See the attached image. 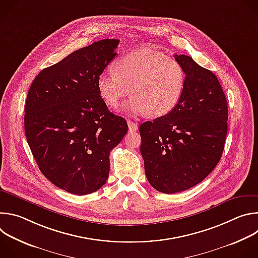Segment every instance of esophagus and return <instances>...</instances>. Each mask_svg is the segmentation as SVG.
<instances>
[{
    "label": "esophagus",
    "mask_w": 258,
    "mask_h": 258,
    "mask_svg": "<svg viewBox=\"0 0 258 258\" xmlns=\"http://www.w3.org/2000/svg\"><path fill=\"white\" fill-rule=\"evenodd\" d=\"M127 125H128L130 132H136V131H138V123H136V122H134V121H131V120H127Z\"/></svg>",
    "instance_id": "obj_1"
}]
</instances>
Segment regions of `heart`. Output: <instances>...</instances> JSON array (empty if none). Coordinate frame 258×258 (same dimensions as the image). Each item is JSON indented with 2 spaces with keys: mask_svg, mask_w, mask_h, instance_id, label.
I'll return each mask as SVG.
<instances>
[{
  "mask_svg": "<svg viewBox=\"0 0 258 258\" xmlns=\"http://www.w3.org/2000/svg\"><path fill=\"white\" fill-rule=\"evenodd\" d=\"M113 71L99 76V95L108 107L116 109L131 92L133 97L124 110L132 116L146 112L154 117L167 114L185 89L186 72L180 63L150 49L123 55L114 63Z\"/></svg>",
  "mask_w": 258,
  "mask_h": 258,
  "instance_id": "obj_1",
  "label": "heart"
}]
</instances>
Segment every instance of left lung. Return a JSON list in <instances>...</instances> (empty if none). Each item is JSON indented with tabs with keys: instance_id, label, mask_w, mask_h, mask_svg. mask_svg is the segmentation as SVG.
Listing matches in <instances>:
<instances>
[{
	"instance_id": "obj_1",
	"label": "left lung",
	"mask_w": 258,
	"mask_h": 258,
	"mask_svg": "<svg viewBox=\"0 0 258 258\" xmlns=\"http://www.w3.org/2000/svg\"><path fill=\"white\" fill-rule=\"evenodd\" d=\"M174 58L186 72L179 102L139 128L147 179L165 194L201 182L222 158L228 132L227 99L214 73L190 56Z\"/></svg>"
}]
</instances>
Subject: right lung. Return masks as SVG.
<instances>
[{
  "mask_svg": "<svg viewBox=\"0 0 258 258\" xmlns=\"http://www.w3.org/2000/svg\"><path fill=\"white\" fill-rule=\"evenodd\" d=\"M118 40L98 41L43 69L24 108V130L42 173L68 193L88 195L105 185L109 154L127 133L110 112L97 80L117 55Z\"/></svg>",
  "mask_w": 258,
  "mask_h": 258,
  "instance_id": "1",
  "label": "right lung"
}]
</instances>
